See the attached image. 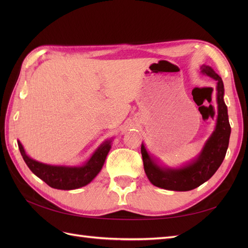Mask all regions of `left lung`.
Wrapping results in <instances>:
<instances>
[{
    "label": "left lung",
    "mask_w": 248,
    "mask_h": 248,
    "mask_svg": "<svg viewBox=\"0 0 248 248\" xmlns=\"http://www.w3.org/2000/svg\"><path fill=\"white\" fill-rule=\"evenodd\" d=\"M202 71L217 80V103L218 116L213 134L208 140L198 159L187 167L179 170L161 169L147 153L141 145L140 152L144 161L146 175L153 185L160 188L188 191L197 188L211 178L222 163L229 147L231 126L228 117V108L223 101V82L221 78L209 66H202Z\"/></svg>",
    "instance_id": "8db88e82"
}]
</instances>
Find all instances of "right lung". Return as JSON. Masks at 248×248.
<instances>
[{
  "label": "right lung",
  "instance_id": "right-lung-1",
  "mask_svg": "<svg viewBox=\"0 0 248 248\" xmlns=\"http://www.w3.org/2000/svg\"><path fill=\"white\" fill-rule=\"evenodd\" d=\"M17 144L22 158L29 169L48 186L62 190L77 189L91 182L102 169L110 149V141H106L98 148L85 166L78 168H65L48 166V164L33 160L26 154L20 142L18 141Z\"/></svg>",
  "mask_w": 248,
  "mask_h": 248
}]
</instances>
